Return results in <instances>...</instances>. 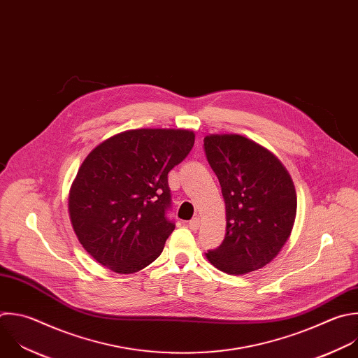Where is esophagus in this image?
I'll use <instances>...</instances> for the list:
<instances>
[{
    "label": "esophagus",
    "mask_w": 358,
    "mask_h": 358,
    "mask_svg": "<svg viewBox=\"0 0 358 358\" xmlns=\"http://www.w3.org/2000/svg\"><path fill=\"white\" fill-rule=\"evenodd\" d=\"M188 226H189L191 230H196V229L199 227V217H198V216L192 217V219L188 222Z\"/></svg>",
    "instance_id": "obj_1"
}]
</instances>
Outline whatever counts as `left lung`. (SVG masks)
I'll return each instance as SVG.
<instances>
[{
    "mask_svg": "<svg viewBox=\"0 0 358 358\" xmlns=\"http://www.w3.org/2000/svg\"><path fill=\"white\" fill-rule=\"evenodd\" d=\"M203 150L226 205L224 239L206 257L227 274L259 270L291 234L296 215L294 182L273 153L241 135L206 136Z\"/></svg>",
    "mask_w": 358,
    "mask_h": 358,
    "instance_id": "8db88e82",
    "label": "left lung"
}]
</instances>
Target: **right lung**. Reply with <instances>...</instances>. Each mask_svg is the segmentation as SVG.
<instances>
[{"label": "right lung", "instance_id": "add662e5", "mask_svg": "<svg viewBox=\"0 0 358 358\" xmlns=\"http://www.w3.org/2000/svg\"><path fill=\"white\" fill-rule=\"evenodd\" d=\"M182 129H135L98 145L71 185L69 212L80 243L99 264L136 273L163 252L176 223L169 173L191 152Z\"/></svg>", "mask_w": 358, "mask_h": 358}]
</instances>
